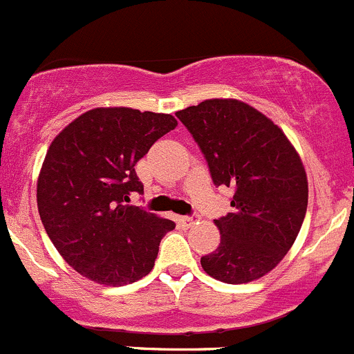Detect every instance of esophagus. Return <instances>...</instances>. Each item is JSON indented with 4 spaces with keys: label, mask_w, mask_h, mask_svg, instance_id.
I'll return each instance as SVG.
<instances>
[{
    "label": "esophagus",
    "mask_w": 354,
    "mask_h": 354,
    "mask_svg": "<svg viewBox=\"0 0 354 354\" xmlns=\"http://www.w3.org/2000/svg\"><path fill=\"white\" fill-rule=\"evenodd\" d=\"M196 220H198V216H196V215L180 216V222H182V225H184V227H191V225H194Z\"/></svg>",
    "instance_id": "obj_1"
}]
</instances>
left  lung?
Instances as JSON below:
<instances>
[{
  "instance_id": "left-lung-1",
  "label": "left lung",
  "mask_w": 354,
  "mask_h": 354,
  "mask_svg": "<svg viewBox=\"0 0 354 354\" xmlns=\"http://www.w3.org/2000/svg\"><path fill=\"white\" fill-rule=\"evenodd\" d=\"M208 163L215 185L234 187L232 212L215 220L220 244L201 258L209 277L257 281L295 244L308 206L303 162L284 132L237 100H206L177 111Z\"/></svg>"
}]
</instances>
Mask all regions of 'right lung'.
Instances as JSON below:
<instances>
[{"label": "right lung", "mask_w": 354, "mask_h": 354, "mask_svg": "<svg viewBox=\"0 0 354 354\" xmlns=\"http://www.w3.org/2000/svg\"><path fill=\"white\" fill-rule=\"evenodd\" d=\"M176 127L167 113L94 108L53 139L37 178V208L51 243L80 275L124 286L153 270L176 223L127 203L145 192L136 163Z\"/></svg>", "instance_id": "obj_1"}]
</instances>
